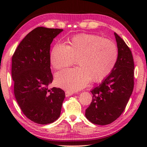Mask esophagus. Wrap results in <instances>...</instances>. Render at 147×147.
<instances>
[{"label":"esophagus","instance_id":"esophagus-1","mask_svg":"<svg viewBox=\"0 0 147 147\" xmlns=\"http://www.w3.org/2000/svg\"><path fill=\"white\" fill-rule=\"evenodd\" d=\"M74 94V93L73 91H67L65 92V96H71L73 95V94Z\"/></svg>","mask_w":147,"mask_h":147}]
</instances>
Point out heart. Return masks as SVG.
Returning <instances> with one entry per match:
<instances>
[{
	"instance_id": "obj_1",
	"label": "heart",
	"mask_w": 147,
	"mask_h": 147,
	"mask_svg": "<svg viewBox=\"0 0 147 147\" xmlns=\"http://www.w3.org/2000/svg\"><path fill=\"white\" fill-rule=\"evenodd\" d=\"M78 58V67L66 69L55 75L56 86L75 91L84 88L89 80L100 82L115 66L118 49L113 42L94 34H79L69 40V45L55 44L51 52V63L56 69L73 63Z\"/></svg>"
}]
</instances>
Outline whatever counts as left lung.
Wrapping results in <instances>:
<instances>
[{
    "label": "left lung",
    "mask_w": 147,
    "mask_h": 147,
    "mask_svg": "<svg viewBox=\"0 0 147 147\" xmlns=\"http://www.w3.org/2000/svg\"><path fill=\"white\" fill-rule=\"evenodd\" d=\"M118 59L112 71L91 91L92 102L85 115L92 123L106 125L119 117L125 109L134 89V63L132 54L115 32Z\"/></svg>",
    "instance_id": "left-lung-1"
}]
</instances>
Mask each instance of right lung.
Returning <instances> with one entry per match:
<instances>
[{
    "mask_svg": "<svg viewBox=\"0 0 147 147\" xmlns=\"http://www.w3.org/2000/svg\"><path fill=\"white\" fill-rule=\"evenodd\" d=\"M63 29L38 27L24 37L12 57L11 76L17 103L27 118L47 124L60 116L65 92L53 82L50 49Z\"/></svg>",
    "mask_w": 147,
    "mask_h": 147,
    "instance_id": "add662e5",
    "label": "right lung"
}]
</instances>
